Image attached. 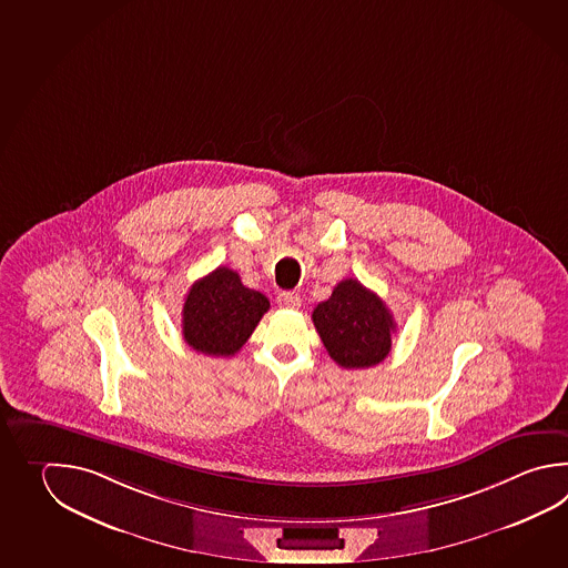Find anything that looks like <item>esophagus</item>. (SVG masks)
<instances>
[{"mask_svg": "<svg viewBox=\"0 0 568 568\" xmlns=\"http://www.w3.org/2000/svg\"><path fill=\"white\" fill-rule=\"evenodd\" d=\"M277 303L278 307H285V310H300L302 300H300V295L293 293V291H283V293H278L277 295Z\"/></svg>", "mask_w": 568, "mask_h": 568, "instance_id": "obj_1", "label": "esophagus"}]
</instances>
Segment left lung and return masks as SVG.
I'll return each instance as SVG.
<instances>
[{
  "label": "left lung",
  "mask_w": 568,
  "mask_h": 568,
  "mask_svg": "<svg viewBox=\"0 0 568 568\" xmlns=\"http://www.w3.org/2000/svg\"><path fill=\"white\" fill-rule=\"evenodd\" d=\"M312 320L327 354L347 371L381 364L393 346V313L358 278L339 281Z\"/></svg>",
  "instance_id": "left-lung-1"
}]
</instances>
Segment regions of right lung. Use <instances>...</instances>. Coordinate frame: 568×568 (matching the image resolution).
<instances>
[{"label":"right lung","instance_id":"obj_1","mask_svg":"<svg viewBox=\"0 0 568 568\" xmlns=\"http://www.w3.org/2000/svg\"><path fill=\"white\" fill-rule=\"evenodd\" d=\"M268 305L263 293L244 287L236 271L219 266L197 278L185 295V344L206 356H234L255 332Z\"/></svg>","mask_w":568,"mask_h":568}]
</instances>
